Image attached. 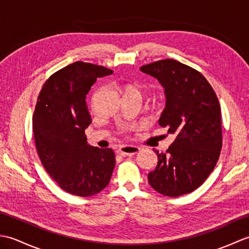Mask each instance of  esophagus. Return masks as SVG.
<instances>
[{"label":"esophagus","mask_w":249,"mask_h":249,"mask_svg":"<svg viewBox=\"0 0 249 249\" xmlns=\"http://www.w3.org/2000/svg\"><path fill=\"white\" fill-rule=\"evenodd\" d=\"M140 151L138 146H133V145H122L120 149L118 150L119 154L122 156H130V155H135Z\"/></svg>","instance_id":"esophagus-1"}]
</instances>
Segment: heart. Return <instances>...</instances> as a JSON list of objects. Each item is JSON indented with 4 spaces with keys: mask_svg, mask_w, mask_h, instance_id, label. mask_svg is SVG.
Returning a JSON list of instances; mask_svg holds the SVG:
<instances>
[{
    "mask_svg": "<svg viewBox=\"0 0 249 249\" xmlns=\"http://www.w3.org/2000/svg\"><path fill=\"white\" fill-rule=\"evenodd\" d=\"M125 95H136V96L141 97V91L138 87L127 84V86L124 87V96Z\"/></svg>",
    "mask_w": 249,
    "mask_h": 249,
    "instance_id": "heart-1",
    "label": "heart"
}]
</instances>
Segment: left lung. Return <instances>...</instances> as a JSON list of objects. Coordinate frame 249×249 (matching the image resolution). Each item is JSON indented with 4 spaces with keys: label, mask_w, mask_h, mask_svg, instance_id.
Instances as JSON below:
<instances>
[{
    "label": "left lung",
    "mask_w": 249,
    "mask_h": 249,
    "mask_svg": "<svg viewBox=\"0 0 249 249\" xmlns=\"http://www.w3.org/2000/svg\"><path fill=\"white\" fill-rule=\"evenodd\" d=\"M165 88L166 108L160 125L176 136L158 153L149 184L157 193L178 197L194 192L214 170L223 146L221 110L209 81L198 71L172 59L140 67ZM155 151V150H154Z\"/></svg>",
    "instance_id": "8db88e82"
}]
</instances>
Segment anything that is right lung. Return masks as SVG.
I'll use <instances>...</instances> for the list:
<instances>
[{
	"label": "right lung",
	"instance_id": "obj_1",
	"mask_svg": "<svg viewBox=\"0 0 249 249\" xmlns=\"http://www.w3.org/2000/svg\"><path fill=\"white\" fill-rule=\"evenodd\" d=\"M113 71L91 63L75 62L45 82L33 114L39 160L66 193L89 197L107 186L115 166L112 149L88 144L84 130L91 124L87 94L97 78Z\"/></svg>",
	"mask_w": 249,
	"mask_h": 249
}]
</instances>
